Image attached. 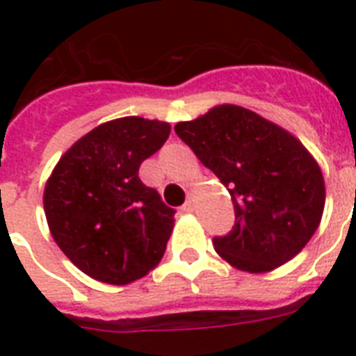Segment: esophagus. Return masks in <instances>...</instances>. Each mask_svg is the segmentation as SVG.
<instances>
[{"instance_id":"1","label":"esophagus","mask_w":356,"mask_h":356,"mask_svg":"<svg viewBox=\"0 0 356 356\" xmlns=\"http://www.w3.org/2000/svg\"><path fill=\"white\" fill-rule=\"evenodd\" d=\"M194 207H195V197L190 194L188 197H186V203L183 205V211L184 212H192V211H194Z\"/></svg>"}]
</instances>
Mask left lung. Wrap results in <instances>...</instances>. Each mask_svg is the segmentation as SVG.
Wrapping results in <instances>:
<instances>
[{
    "label": "left lung",
    "mask_w": 356,
    "mask_h": 356,
    "mask_svg": "<svg viewBox=\"0 0 356 356\" xmlns=\"http://www.w3.org/2000/svg\"><path fill=\"white\" fill-rule=\"evenodd\" d=\"M175 133L231 194L233 231L212 240L223 260L264 273L309 243L321 222L325 183L314 156L296 136L236 105L179 122Z\"/></svg>",
    "instance_id": "left-lung-1"
}]
</instances>
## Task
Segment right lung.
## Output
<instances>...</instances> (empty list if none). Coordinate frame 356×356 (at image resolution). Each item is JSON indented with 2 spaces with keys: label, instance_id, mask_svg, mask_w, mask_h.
Here are the masks:
<instances>
[{
  "label": "right lung",
  "instance_id": "1",
  "mask_svg": "<svg viewBox=\"0 0 356 356\" xmlns=\"http://www.w3.org/2000/svg\"><path fill=\"white\" fill-rule=\"evenodd\" d=\"M170 123L138 116L92 129L47 179L44 211L63 253L96 281L129 284L161 262L173 211L138 177L161 149Z\"/></svg>",
  "mask_w": 356,
  "mask_h": 356
}]
</instances>
